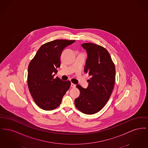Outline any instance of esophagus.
I'll use <instances>...</instances> for the list:
<instances>
[{
    "mask_svg": "<svg viewBox=\"0 0 148 148\" xmlns=\"http://www.w3.org/2000/svg\"><path fill=\"white\" fill-rule=\"evenodd\" d=\"M75 86H76V85L74 84H73V83H71V88H75Z\"/></svg>",
    "mask_w": 148,
    "mask_h": 148,
    "instance_id": "esophagus-1",
    "label": "esophagus"
}]
</instances>
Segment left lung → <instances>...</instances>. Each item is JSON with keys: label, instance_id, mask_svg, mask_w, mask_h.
I'll use <instances>...</instances> for the list:
<instances>
[{"label": "left lung", "instance_id": "8db88e82", "mask_svg": "<svg viewBox=\"0 0 148 148\" xmlns=\"http://www.w3.org/2000/svg\"><path fill=\"white\" fill-rule=\"evenodd\" d=\"M82 46L88 54L85 72L90 78L87 88L76 86L80 95L75 99V105L83 113L94 114L101 110L110 98L115 84V67L105 48L91 42Z\"/></svg>", "mask_w": 148, "mask_h": 148}]
</instances>
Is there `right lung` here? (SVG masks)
<instances>
[{
  "label": "right lung",
  "instance_id": "right-lung-1",
  "mask_svg": "<svg viewBox=\"0 0 148 148\" xmlns=\"http://www.w3.org/2000/svg\"><path fill=\"white\" fill-rule=\"evenodd\" d=\"M75 40L58 39L42 45L29 64L28 86L36 104L45 110H51L60 106L71 86L69 80L54 78L60 66L64 49Z\"/></svg>",
  "mask_w": 148,
  "mask_h": 148
}]
</instances>
